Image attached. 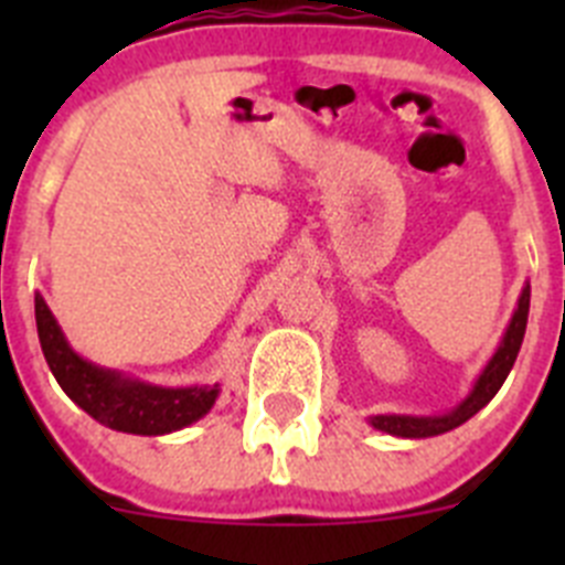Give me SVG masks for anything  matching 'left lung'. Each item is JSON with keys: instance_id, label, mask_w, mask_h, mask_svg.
<instances>
[{"instance_id": "8db88e82", "label": "left lung", "mask_w": 565, "mask_h": 565, "mask_svg": "<svg viewBox=\"0 0 565 565\" xmlns=\"http://www.w3.org/2000/svg\"><path fill=\"white\" fill-rule=\"evenodd\" d=\"M526 319H529V282L523 286L521 297H518V308L509 319L507 333H503L498 351L492 353V359L487 362V367L481 371V376L476 379L472 391L461 398V402L452 407V411L441 413V416H398V413H384V416H371L373 430H382L387 436L396 438H430L441 436V433H450L456 427H461L463 422L476 416L481 407H487L495 393L501 391V384L507 382L512 364H515L518 351L523 344V333H526Z\"/></svg>"}]
</instances>
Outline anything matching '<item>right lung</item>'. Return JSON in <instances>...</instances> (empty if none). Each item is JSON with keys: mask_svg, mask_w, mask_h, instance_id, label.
<instances>
[{"mask_svg": "<svg viewBox=\"0 0 565 565\" xmlns=\"http://www.w3.org/2000/svg\"><path fill=\"white\" fill-rule=\"evenodd\" d=\"M36 331L44 359L62 391L109 430L167 436L206 416L221 396V384L161 387L78 356L42 294H36Z\"/></svg>", "mask_w": 565, "mask_h": 565, "instance_id": "obj_1", "label": "right lung"}]
</instances>
